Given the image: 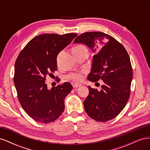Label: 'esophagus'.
<instances>
[{
  "label": "esophagus",
  "mask_w": 150,
  "mask_h": 150,
  "mask_svg": "<svg viewBox=\"0 0 150 150\" xmlns=\"http://www.w3.org/2000/svg\"><path fill=\"white\" fill-rule=\"evenodd\" d=\"M81 84H79V83H75V84L73 85V87L75 88L81 87Z\"/></svg>",
  "instance_id": "esophagus-1"
}]
</instances>
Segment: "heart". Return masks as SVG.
Here are the masks:
<instances>
[{"label":"heart","mask_w":150,"mask_h":150,"mask_svg":"<svg viewBox=\"0 0 150 150\" xmlns=\"http://www.w3.org/2000/svg\"><path fill=\"white\" fill-rule=\"evenodd\" d=\"M83 52H88V49L85 46L83 45H78L76 46L72 49V53H73L75 56L78 55V54L83 53ZM61 52L57 56V61L59 59V57L61 56ZM83 72H74V73H71L69 76L68 78L69 79L75 81H80L83 79Z\"/></svg>","instance_id":"1"}]
</instances>
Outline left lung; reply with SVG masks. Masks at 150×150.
Wrapping results in <instances>:
<instances>
[{
    "instance_id": "left-lung-1",
    "label": "left lung",
    "mask_w": 150,
    "mask_h": 150,
    "mask_svg": "<svg viewBox=\"0 0 150 150\" xmlns=\"http://www.w3.org/2000/svg\"><path fill=\"white\" fill-rule=\"evenodd\" d=\"M74 44H83L95 54L88 79L104 84L98 91L88 86L84 101L86 113L92 119L104 122L115 118L123 110L130 95L133 70L128 54L112 36L100 32L85 33Z\"/></svg>"
}]
</instances>
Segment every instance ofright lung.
Here are the masks:
<instances>
[{
  "mask_svg": "<svg viewBox=\"0 0 150 150\" xmlns=\"http://www.w3.org/2000/svg\"><path fill=\"white\" fill-rule=\"evenodd\" d=\"M78 34H44L27 44L17 57L13 82L19 103L34 120L43 123L53 122L64 110V99L72 89L64 83L51 89L46 76L57 69V56Z\"/></svg>",
  "mask_w": 150,
  "mask_h": 150,
  "instance_id": "right-lung-1",
  "label": "right lung"
}]
</instances>
